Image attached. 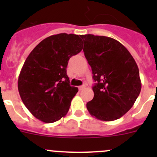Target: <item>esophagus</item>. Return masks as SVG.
Returning <instances> with one entry per match:
<instances>
[{"instance_id": "1", "label": "esophagus", "mask_w": 157, "mask_h": 157, "mask_svg": "<svg viewBox=\"0 0 157 157\" xmlns=\"http://www.w3.org/2000/svg\"><path fill=\"white\" fill-rule=\"evenodd\" d=\"M86 88V85H82V86H79V90H83V89Z\"/></svg>"}]
</instances>
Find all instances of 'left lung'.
<instances>
[{
	"label": "left lung",
	"mask_w": 157,
	"mask_h": 157,
	"mask_svg": "<svg viewBox=\"0 0 157 157\" xmlns=\"http://www.w3.org/2000/svg\"><path fill=\"white\" fill-rule=\"evenodd\" d=\"M83 52L93 71L94 97L86 103L90 115L105 121L118 119L133 106L141 90L139 69L118 41L81 35Z\"/></svg>",
	"instance_id": "8db88e82"
}]
</instances>
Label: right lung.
<instances>
[{"instance_id": "add662e5", "label": "right lung", "mask_w": 157, "mask_h": 157, "mask_svg": "<svg viewBox=\"0 0 157 157\" xmlns=\"http://www.w3.org/2000/svg\"><path fill=\"white\" fill-rule=\"evenodd\" d=\"M81 50L78 35L60 33L43 39L30 52L19 75L18 90L36 118L52 123L67 113L78 88L70 85L66 68Z\"/></svg>"}]
</instances>
